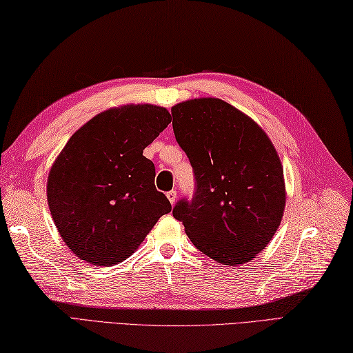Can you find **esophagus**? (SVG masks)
I'll return each instance as SVG.
<instances>
[{"label": "esophagus", "mask_w": 353, "mask_h": 353, "mask_svg": "<svg viewBox=\"0 0 353 353\" xmlns=\"http://www.w3.org/2000/svg\"><path fill=\"white\" fill-rule=\"evenodd\" d=\"M166 196H168V199H169V202L174 205L175 202H176V192L175 190H170V192H168L166 193Z\"/></svg>", "instance_id": "obj_1"}]
</instances>
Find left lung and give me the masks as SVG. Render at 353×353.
Instances as JSON below:
<instances>
[{
  "mask_svg": "<svg viewBox=\"0 0 353 353\" xmlns=\"http://www.w3.org/2000/svg\"><path fill=\"white\" fill-rule=\"evenodd\" d=\"M175 139L194 172L192 201L174 206L197 250L241 265L268 245L286 205L283 166L270 137L250 117L220 99L172 108Z\"/></svg>",
  "mask_w": 353,
  "mask_h": 353,
  "instance_id": "left-lung-1",
  "label": "left lung"
}]
</instances>
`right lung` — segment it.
I'll list each match as a JSON object with an SVG mask.
<instances>
[{"label":"right lung","instance_id":"obj_1","mask_svg":"<svg viewBox=\"0 0 353 353\" xmlns=\"http://www.w3.org/2000/svg\"><path fill=\"white\" fill-rule=\"evenodd\" d=\"M170 119L161 106L112 108L83 124L59 152L49 172L48 203L79 259L96 266L125 261L170 212L154 185V163L143 156Z\"/></svg>","mask_w":353,"mask_h":353}]
</instances>
